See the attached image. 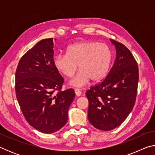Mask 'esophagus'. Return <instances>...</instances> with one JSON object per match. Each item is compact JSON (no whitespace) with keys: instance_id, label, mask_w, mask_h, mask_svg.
I'll return each mask as SVG.
<instances>
[{"instance_id":"obj_1","label":"esophagus","mask_w":155,"mask_h":155,"mask_svg":"<svg viewBox=\"0 0 155 155\" xmlns=\"http://www.w3.org/2000/svg\"><path fill=\"white\" fill-rule=\"evenodd\" d=\"M74 92H75V94H76V96H80L81 95V91L78 90V89H74Z\"/></svg>"}]
</instances>
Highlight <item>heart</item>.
I'll use <instances>...</instances> for the list:
<instances>
[{
    "label": "heart",
    "mask_w": 155,
    "mask_h": 155,
    "mask_svg": "<svg viewBox=\"0 0 155 155\" xmlns=\"http://www.w3.org/2000/svg\"><path fill=\"white\" fill-rule=\"evenodd\" d=\"M113 60L110 47L98 41H83L68 47L66 54H58L53 58L57 70L66 77H72L80 71L70 84L74 87H83L90 79L98 81L106 77Z\"/></svg>",
    "instance_id": "b5f03b06"
}]
</instances>
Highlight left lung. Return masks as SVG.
<instances>
[{"mask_svg": "<svg viewBox=\"0 0 155 155\" xmlns=\"http://www.w3.org/2000/svg\"><path fill=\"white\" fill-rule=\"evenodd\" d=\"M116 50L114 65L106 78L86 92L91 124L108 131L124 121L135 105L139 70L132 53L122 44L110 39Z\"/></svg>", "mask_w": 155, "mask_h": 155, "instance_id": "1", "label": "left lung"}]
</instances>
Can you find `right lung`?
<instances>
[{"label": "right lung", "instance_id": "obj_1", "mask_svg": "<svg viewBox=\"0 0 155 155\" xmlns=\"http://www.w3.org/2000/svg\"><path fill=\"white\" fill-rule=\"evenodd\" d=\"M53 40L44 39L26 52L15 72V94L31 127L51 134L66 124L75 97L73 89L61 91L64 78L53 65Z\"/></svg>", "mask_w": 155, "mask_h": 155}]
</instances>
